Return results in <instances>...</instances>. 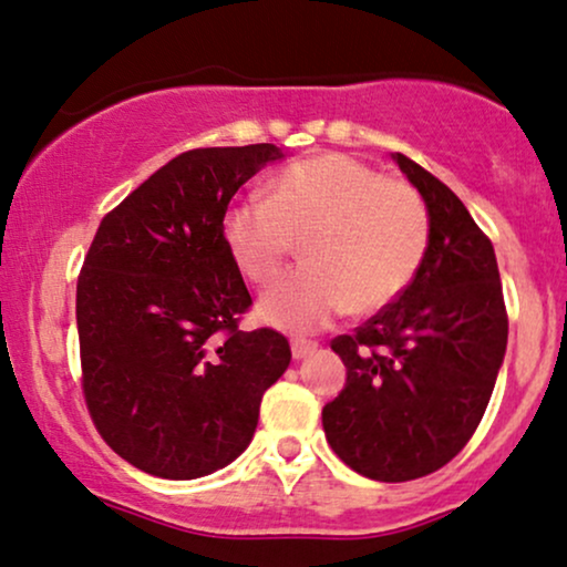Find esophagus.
<instances>
[{
    "mask_svg": "<svg viewBox=\"0 0 567 567\" xmlns=\"http://www.w3.org/2000/svg\"><path fill=\"white\" fill-rule=\"evenodd\" d=\"M316 350H318L316 342H308V339H291V355H295V361H302V358L312 355Z\"/></svg>",
    "mask_w": 567,
    "mask_h": 567,
    "instance_id": "1",
    "label": "esophagus"
}]
</instances>
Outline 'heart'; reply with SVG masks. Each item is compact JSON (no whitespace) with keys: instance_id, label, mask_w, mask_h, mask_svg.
Returning a JSON list of instances; mask_svg holds the SVG:
<instances>
[{"instance_id":"obj_1","label":"heart","mask_w":567,"mask_h":567,"mask_svg":"<svg viewBox=\"0 0 567 567\" xmlns=\"http://www.w3.org/2000/svg\"><path fill=\"white\" fill-rule=\"evenodd\" d=\"M223 241L238 272L265 286L302 246V262L259 299L276 329L318 331L339 312L369 316L409 289L430 246V217L403 179L348 153H318L278 172L268 198H236Z\"/></svg>"}]
</instances>
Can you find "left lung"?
Wrapping results in <instances>:
<instances>
[{
  "label": "left lung",
  "mask_w": 567,
  "mask_h": 567,
  "mask_svg": "<svg viewBox=\"0 0 567 567\" xmlns=\"http://www.w3.org/2000/svg\"><path fill=\"white\" fill-rule=\"evenodd\" d=\"M422 193L430 246L409 289L331 339L348 382L323 405V432L358 475L405 483L449 464L475 435L507 350L494 244L424 166L395 153Z\"/></svg>",
  "instance_id": "obj_1"
}]
</instances>
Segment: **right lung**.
<instances>
[{"instance_id":"1","label":"right lung","mask_w":567,"mask_h":567,"mask_svg":"<svg viewBox=\"0 0 567 567\" xmlns=\"http://www.w3.org/2000/svg\"><path fill=\"white\" fill-rule=\"evenodd\" d=\"M270 143L179 153L103 217L76 284L82 390L105 443L132 467L193 481L228 467L289 369L272 329L241 331L251 297L225 249L230 198Z\"/></svg>"}]
</instances>
